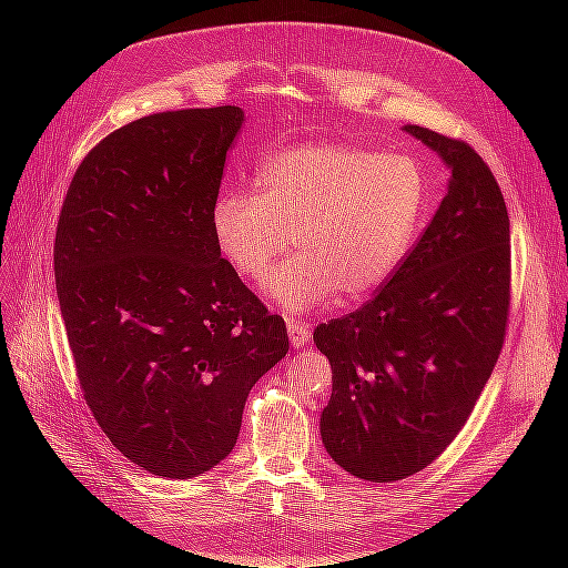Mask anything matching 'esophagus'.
Instances as JSON below:
<instances>
[{"instance_id": "obj_1", "label": "esophagus", "mask_w": 568, "mask_h": 568, "mask_svg": "<svg viewBox=\"0 0 568 568\" xmlns=\"http://www.w3.org/2000/svg\"><path fill=\"white\" fill-rule=\"evenodd\" d=\"M286 332H288L291 346H294V348H305L307 341H311V324H307V322L291 320L286 324Z\"/></svg>"}]
</instances>
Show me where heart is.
Wrapping results in <instances>:
<instances>
[{
  "label": "heart",
  "mask_w": 568,
  "mask_h": 568,
  "mask_svg": "<svg viewBox=\"0 0 568 568\" xmlns=\"http://www.w3.org/2000/svg\"><path fill=\"white\" fill-rule=\"evenodd\" d=\"M257 192L227 189L211 211L222 257L257 277L286 244L296 253L261 280L288 315L324 305L336 291L363 298L384 286L415 242L428 205L422 165L407 153L313 142L257 168Z\"/></svg>",
  "instance_id": "1"
}]
</instances>
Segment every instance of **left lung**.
I'll return each mask as SVG.
<instances>
[{"mask_svg":"<svg viewBox=\"0 0 568 568\" xmlns=\"http://www.w3.org/2000/svg\"><path fill=\"white\" fill-rule=\"evenodd\" d=\"M403 130L450 168L448 194L376 296L313 334L332 365L322 443L372 484L417 474L448 448L490 379L509 315V215L490 168L459 140Z\"/></svg>","mask_w":568,"mask_h":568,"instance_id":"obj_1","label":"left lung"}]
</instances>
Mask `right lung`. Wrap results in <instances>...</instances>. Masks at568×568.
I'll return each instance as SVG.
<instances>
[{"label":"right lung","mask_w":568,"mask_h":568,"mask_svg":"<svg viewBox=\"0 0 568 568\" xmlns=\"http://www.w3.org/2000/svg\"><path fill=\"white\" fill-rule=\"evenodd\" d=\"M239 106L165 111L101 140L68 186L54 244L61 317L97 424L163 478L225 459L286 324L220 255L211 211Z\"/></svg>","instance_id":"obj_1"}]
</instances>
